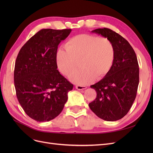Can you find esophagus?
Returning a JSON list of instances; mask_svg holds the SVG:
<instances>
[{
    "label": "esophagus",
    "instance_id": "obj_1",
    "mask_svg": "<svg viewBox=\"0 0 153 153\" xmlns=\"http://www.w3.org/2000/svg\"><path fill=\"white\" fill-rule=\"evenodd\" d=\"M76 89L78 90H84L85 89H87V87L84 86V85H76L75 86Z\"/></svg>",
    "mask_w": 153,
    "mask_h": 153
}]
</instances>
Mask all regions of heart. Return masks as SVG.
<instances>
[{
  "mask_svg": "<svg viewBox=\"0 0 153 153\" xmlns=\"http://www.w3.org/2000/svg\"><path fill=\"white\" fill-rule=\"evenodd\" d=\"M65 50L56 53L59 70L68 75L76 68L80 69L69 76L73 82L85 85L96 78L101 79L110 71L115 57L114 44L109 39L92 34H79L69 38L64 44Z\"/></svg>",
  "mask_w": 153,
  "mask_h": 153,
  "instance_id": "heart-1",
  "label": "heart"
}]
</instances>
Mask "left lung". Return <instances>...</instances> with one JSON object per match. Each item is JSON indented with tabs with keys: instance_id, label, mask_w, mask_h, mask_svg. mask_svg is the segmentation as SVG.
<instances>
[{
	"instance_id": "left-lung-1",
	"label": "left lung",
	"mask_w": 153,
	"mask_h": 153,
	"mask_svg": "<svg viewBox=\"0 0 153 153\" xmlns=\"http://www.w3.org/2000/svg\"><path fill=\"white\" fill-rule=\"evenodd\" d=\"M92 32L109 39L115 50L110 71L91 87L96 98L89 104L98 117L115 121L126 115L135 100L139 84V68L135 51L127 40L110 29H97Z\"/></svg>"
}]
</instances>
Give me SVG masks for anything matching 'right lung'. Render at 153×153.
<instances>
[{"label":"right lung","instance_id":"add662e5","mask_svg":"<svg viewBox=\"0 0 153 153\" xmlns=\"http://www.w3.org/2000/svg\"><path fill=\"white\" fill-rule=\"evenodd\" d=\"M71 29H41L20 49L16 59L14 82L18 101L26 114L38 122L61 114L73 85L57 70L58 45Z\"/></svg>","mask_w":153,"mask_h":153}]
</instances>
